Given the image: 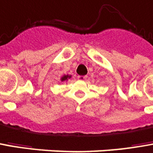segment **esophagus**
Masks as SVG:
<instances>
[{
    "label": "esophagus",
    "instance_id": "esophagus-1",
    "mask_svg": "<svg viewBox=\"0 0 153 153\" xmlns=\"http://www.w3.org/2000/svg\"><path fill=\"white\" fill-rule=\"evenodd\" d=\"M86 79H87V76H86V75H79V76H78V79L79 80H83V81H84V80H85Z\"/></svg>",
    "mask_w": 153,
    "mask_h": 153
}]
</instances>
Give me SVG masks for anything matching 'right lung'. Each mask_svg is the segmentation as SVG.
Segmentation results:
<instances>
[{"label":"right lung","mask_w":153,"mask_h":153,"mask_svg":"<svg viewBox=\"0 0 153 153\" xmlns=\"http://www.w3.org/2000/svg\"><path fill=\"white\" fill-rule=\"evenodd\" d=\"M71 77H72V75H70V74H65V75H63V76L60 78V81H61V82H66V81H68Z\"/></svg>","instance_id":"right-lung-1"}]
</instances>
